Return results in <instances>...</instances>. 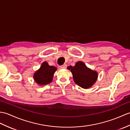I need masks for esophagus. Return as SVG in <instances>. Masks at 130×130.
<instances>
[{"label": "esophagus", "instance_id": "esophagus-1", "mask_svg": "<svg viewBox=\"0 0 130 130\" xmlns=\"http://www.w3.org/2000/svg\"><path fill=\"white\" fill-rule=\"evenodd\" d=\"M66 67H67V65L66 64H64L63 65L60 66V68L61 69H65V68H66Z\"/></svg>", "mask_w": 130, "mask_h": 130}]
</instances>
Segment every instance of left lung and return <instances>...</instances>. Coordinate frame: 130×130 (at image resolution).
I'll return each mask as SVG.
<instances>
[{
  "mask_svg": "<svg viewBox=\"0 0 130 130\" xmlns=\"http://www.w3.org/2000/svg\"><path fill=\"white\" fill-rule=\"evenodd\" d=\"M68 69L71 70L75 83L83 89L90 88L97 80V71L88 68L82 61L77 62L74 66H69Z\"/></svg>",
  "mask_w": 130,
  "mask_h": 130,
  "instance_id": "8db88e82",
  "label": "left lung"
}]
</instances>
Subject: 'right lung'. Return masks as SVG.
Listing matches in <instances>:
<instances>
[{
    "mask_svg": "<svg viewBox=\"0 0 130 130\" xmlns=\"http://www.w3.org/2000/svg\"><path fill=\"white\" fill-rule=\"evenodd\" d=\"M56 70L55 66L49 65L46 61L43 62L40 69L34 73V79L39 85H47L52 81L54 74Z\"/></svg>",
    "mask_w": 130,
    "mask_h": 130,
    "instance_id": "1",
    "label": "right lung"
}]
</instances>
